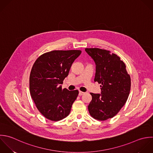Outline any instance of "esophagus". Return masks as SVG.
<instances>
[{
    "label": "esophagus",
    "instance_id": "esophagus-1",
    "mask_svg": "<svg viewBox=\"0 0 153 153\" xmlns=\"http://www.w3.org/2000/svg\"><path fill=\"white\" fill-rule=\"evenodd\" d=\"M85 94V92H83L82 91H79V96H82V95H83Z\"/></svg>",
    "mask_w": 153,
    "mask_h": 153
}]
</instances>
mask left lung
<instances>
[{
	"label": "left lung",
	"instance_id": "8db88e82",
	"mask_svg": "<svg viewBox=\"0 0 153 153\" xmlns=\"http://www.w3.org/2000/svg\"><path fill=\"white\" fill-rule=\"evenodd\" d=\"M85 51L95 62L94 81L101 88V94L91 93L88 110L95 119L106 120L115 116L125 104L131 90V77L125 63L115 53L99 48Z\"/></svg>",
	"mask_w": 153,
	"mask_h": 153
}]
</instances>
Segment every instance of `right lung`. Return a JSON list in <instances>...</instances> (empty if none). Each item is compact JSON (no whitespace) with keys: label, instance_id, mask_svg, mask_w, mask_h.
<instances>
[{"label":"right lung","instance_id":"right-lung-1","mask_svg":"<svg viewBox=\"0 0 153 153\" xmlns=\"http://www.w3.org/2000/svg\"><path fill=\"white\" fill-rule=\"evenodd\" d=\"M80 50L52 51L40 55L34 62L30 75V92L36 107L46 119L59 121L68 116L76 100L78 90L62 89Z\"/></svg>","mask_w":153,"mask_h":153}]
</instances>
